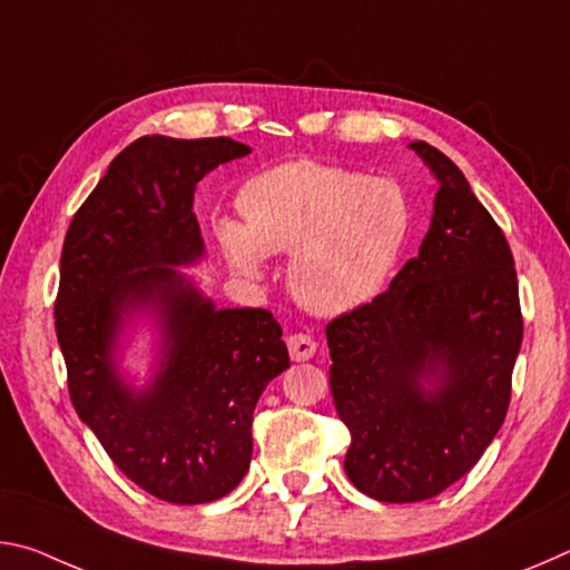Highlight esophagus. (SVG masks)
Listing matches in <instances>:
<instances>
[{
	"instance_id": "34e87169",
	"label": "esophagus",
	"mask_w": 570,
	"mask_h": 570,
	"mask_svg": "<svg viewBox=\"0 0 570 570\" xmlns=\"http://www.w3.org/2000/svg\"><path fill=\"white\" fill-rule=\"evenodd\" d=\"M286 344H288V354H292L294 362H306L316 354V342L308 334H292L286 340Z\"/></svg>"
}]
</instances>
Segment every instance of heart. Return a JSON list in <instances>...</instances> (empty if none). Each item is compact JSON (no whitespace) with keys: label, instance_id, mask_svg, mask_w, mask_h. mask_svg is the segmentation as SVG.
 I'll return each mask as SVG.
<instances>
[{"label":"heart","instance_id":"b5f03b06","mask_svg":"<svg viewBox=\"0 0 570 570\" xmlns=\"http://www.w3.org/2000/svg\"><path fill=\"white\" fill-rule=\"evenodd\" d=\"M244 226L220 224L240 274L258 276L264 254H292L288 288L308 312L344 314L380 294L410 234L397 183L314 160L284 163L240 193Z\"/></svg>","mask_w":570,"mask_h":570}]
</instances>
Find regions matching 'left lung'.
Segmentation results:
<instances>
[{"label":"left lung","mask_w":570,"mask_h":570,"mask_svg":"<svg viewBox=\"0 0 570 570\" xmlns=\"http://www.w3.org/2000/svg\"><path fill=\"white\" fill-rule=\"evenodd\" d=\"M438 178L420 254L390 288L326 324L344 470L364 495L417 503L480 460L510 404L523 342L515 262L462 170L410 142Z\"/></svg>","instance_id":"left-lung-1"}]
</instances>
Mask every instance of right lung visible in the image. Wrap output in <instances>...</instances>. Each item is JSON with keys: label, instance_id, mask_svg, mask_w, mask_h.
I'll return each instance as SVG.
<instances>
[{"label": "right lung", "instance_id": "add662e5", "mask_svg": "<svg viewBox=\"0 0 570 570\" xmlns=\"http://www.w3.org/2000/svg\"><path fill=\"white\" fill-rule=\"evenodd\" d=\"M248 153L230 138H138L65 236L55 330L72 407L115 465L166 503H210L244 480L256 402L288 366L272 312L216 308L176 268L204 256L196 183ZM138 313L161 332L159 372L142 391L114 364Z\"/></svg>", "mask_w": 570, "mask_h": 570}]
</instances>
